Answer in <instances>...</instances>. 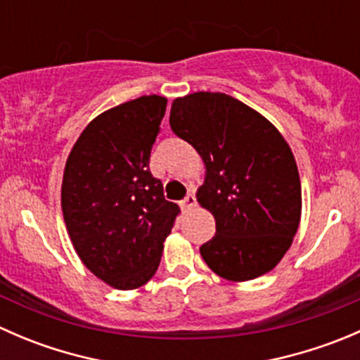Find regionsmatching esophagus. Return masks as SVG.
I'll list each match as a JSON object with an SVG mask.
<instances>
[{"label":"esophagus","instance_id":"1","mask_svg":"<svg viewBox=\"0 0 360 360\" xmlns=\"http://www.w3.org/2000/svg\"><path fill=\"white\" fill-rule=\"evenodd\" d=\"M195 205H197V198H195L193 193H190L186 198H184L183 202H181V207H183V210L193 209Z\"/></svg>","mask_w":360,"mask_h":360}]
</instances>
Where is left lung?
<instances>
[{
	"label": "left lung",
	"instance_id": "left-lung-1",
	"mask_svg": "<svg viewBox=\"0 0 360 360\" xmlns=\"http://www.w3.org/2000/svg\"><path fill=\"white\" fill-rule=\"evenodd\" d=\"M169 122L205 165L197 200L216 219V235L200 248L207 266L230 282L274 270L301 221V181L288 141L261 112L221 92L177 97Z\"/></svg>",
	"mask_w": 360,
	"mask_h": 360
}]
</instances>
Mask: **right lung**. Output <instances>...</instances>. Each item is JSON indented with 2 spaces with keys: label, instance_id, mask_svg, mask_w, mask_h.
I'll list each match as a JSON object with an SVG mask.
<instances>
[{
  "label": "right lung",
  "instance_id": "right-lung-1",
  "mask_svg": "<svg viewBox=\"0 0 360 360\" xmlns=\"http://www.w3.org/2000/svg\"><path fill=\"white\" fill-rule=\"evenodd\" d=\"M167 99L143 96L101 112L64 167L60 205L82 263L111 288L146 284L162 259L179 207L150 172Z\"/></svg>",
  "mask_w": 360,
  "mask_h": 360
}]
</instances>
